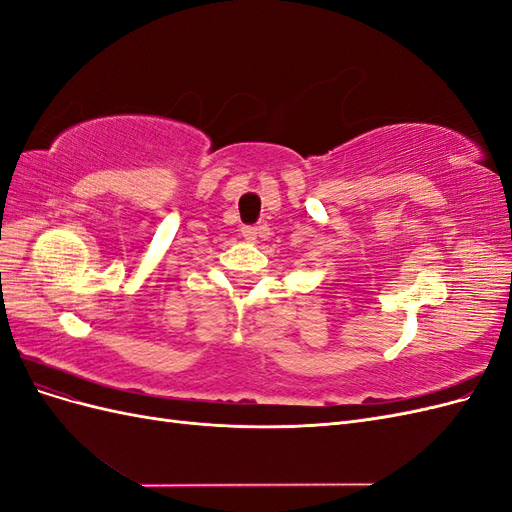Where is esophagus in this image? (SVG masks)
I'll use <instances>...</instances> for the list:
<instances>
[{"label":"esophagus","mask_w":512,"mask_h":512,"mask_svg":"<svg viewBox=\"0 0 512 512\" xmlns=\"http://www.w3.org/2000/svg\"><path fill=\"white\" fill-rule=\"evenodd\" d=\"M258 230H260V228H256V226H243L241 235H243V239H245L247 243H254V241L258 239Z\"/></svg>","instance_id":"obj_1"}]
</instances>
